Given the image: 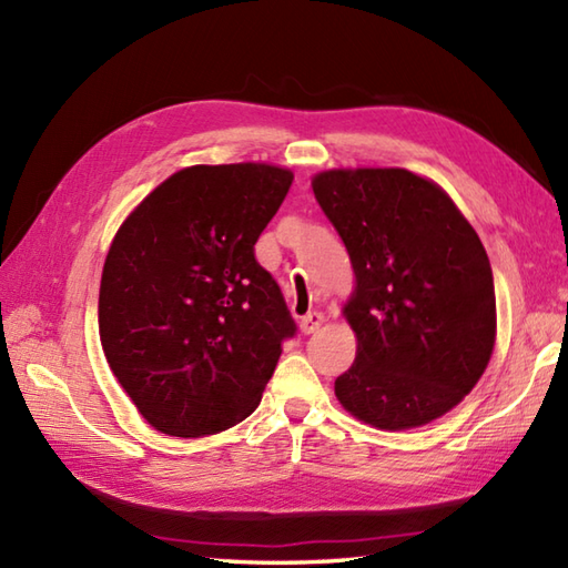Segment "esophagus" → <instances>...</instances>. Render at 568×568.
Here are the masks:
<instances>
[{
    "label": "esophagus",
    "mask_w": 568,
    "mask_h": 568,
    "mask_svg": "<svg viewBox=\"0 0 568 568\" xmlns=\"http://www.w3.org/2000/svg\"><path fill=\"white\" fill-rule=\"evenodd\" d=\"M324 322V315L322 312H307V315L300 320V329H303V334H315Z\"/></svg>",
    "instance_id": "esophagus-1"
}]
</instances>
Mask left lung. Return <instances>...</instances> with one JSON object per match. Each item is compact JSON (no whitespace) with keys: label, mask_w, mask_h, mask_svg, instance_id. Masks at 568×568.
<instances>
[{"label":"left lung","mask_w":568,"mask_h":568,"mask_svg":"<svg viewBox=\"0 0 568 568\" xmlns=\"http://www.w3.org/2000/svg\"><path fill=\"white\" fill-rule=\"evenodd\" d=\"M356 273L344 307L356 361L339 403L378 429H413L474 390L496 344L488 253L452 197L403 168L327 171L312 180Z\"/></svg>","instance_id":"8db88e82"}]
</instances>
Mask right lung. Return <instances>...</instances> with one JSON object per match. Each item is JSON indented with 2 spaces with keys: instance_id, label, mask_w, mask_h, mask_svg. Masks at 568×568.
<instances>
[{
  "instance_id": "1",
  "label": "right lung",
  "mask_w": 568,
  "mask_h": 568,
  "mask_svg": "<svg viewBox=\"0 0 568 568\" xmlns=\"http://www.w3.org/2000/svg\"><path fill=\"white\" fill-rule=\"evenodd\" d=\"M291 185L277 165H192L119 226L102 271L100 339L159 432L204 437L258 407L297 327L253 246Z\"/></svg>"
}]
</instances>
